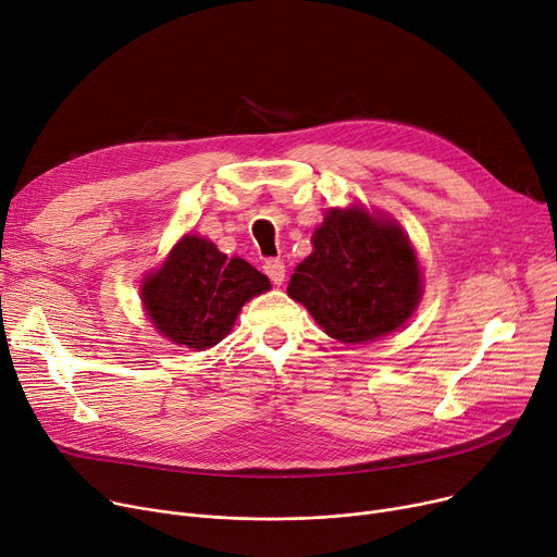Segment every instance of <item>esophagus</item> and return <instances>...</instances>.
Listing matches in <instances>:
<instances>
[{"label": "esophagus", "mask_w": 557, "mask_h": 557, "mask_svg": "<svg viewBox=\"0 0 557 557\" xmlns=\"http://www.w3.org/2000/svg\"><path fill=\"white\" fill-rule=\"evenodd\" d=\"M263 273L271 277L273 284H282L286 277V269H284V261L282 259H267L263 261Z\"/></svg>", "instance_id": "esophagus-1"}]
</instances>
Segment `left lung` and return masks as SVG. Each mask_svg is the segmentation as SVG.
<instances>
[{
	"label": "left lung",
	"mask_w": 557,
	"mask_h": 557,
	"mask_svg": "<svg viewBox=\"0 0 557 557\" xmlns=\"http://www.w3.org/2000/svg\"><path fill=\"white\" fill-rule=\"evenodd\" d=\"M313 252L286 294L341 343H366L399 330L420 305L416 250L395 221L363 208L330 210L313 232Z\"/></svg>",
	"instance_id": "8db88e82"
}]
</instances>
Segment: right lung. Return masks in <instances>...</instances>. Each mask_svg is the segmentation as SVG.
<instances>
[{
  "label": "right lung",
  "mask_w": 557,
  "mask_h": 557,
  "mask_svg": "<svg viewBox=\"0 0 557 557\" xmlns=\"http://www.w3.org/2000/svg\"><path fill=\"white\" fill-rule=\"evenodd\" d=\"M269 288V277L246 259H227L212 242L185 234L144 280L141 302L162 336L208 349L230 334L242 307Z\"/></svg>",
  "instance_id": "obj_1"
}]
</instances>
